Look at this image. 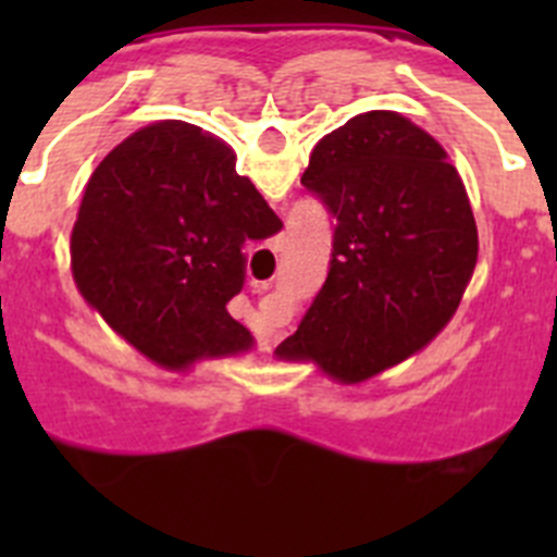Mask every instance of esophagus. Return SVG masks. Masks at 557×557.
Returning <instances> with one entry per match:
<instances>
[{"instance_id":"obj_1","label":"esophagus","mask_w":557,"mask_h":557,"mask_svg":"<svg viewBox=\"0 0 557 557\" xmlns=\"http://www.w3.org/2000/svg\"><path fill=\"white\" fill-rule=\"evenodd\" d=\"M250 287H253V293H264V289L270 287L268 282H250Z\"/></svg>"}]
</instances>
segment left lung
<instances>
[{
	"mask_svg": "<svg viewBox=\"0 0 557 557\" xmlns=\"http://www.w3.org/2000/svg\"><path fill=\"white\" fill-rule=\"evenodd\" d=\"M301 186L332 218V259L284 354L321 357L359 382L424 348L455 314L476 264L469 195L444 147L391 111L323 136Z\"/></svg>",
	"mask_w": 557,
	"mask_h": 557,
	"instance_id": "8db88e82",
	"label": "left lung"
}]
</instances>
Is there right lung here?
Segmentation results:
<instances>
[{"label":"right lung","mask_w":557,"mask_h":557,"mask_svg":"<svg viewBox=\"0 0 557 557\" xmlns=\"http://www.w3.org/2000/svg\"><path fill=\"white\" fill-rule=\"evenodd\" d=\"M282 228L231 147L186 122H159L113 147L88 181L72 270L127 343L184 368L253 343L225 304L245 284V245Z\"/></svg>","instance_id":"obj_1"}]
</instances>
